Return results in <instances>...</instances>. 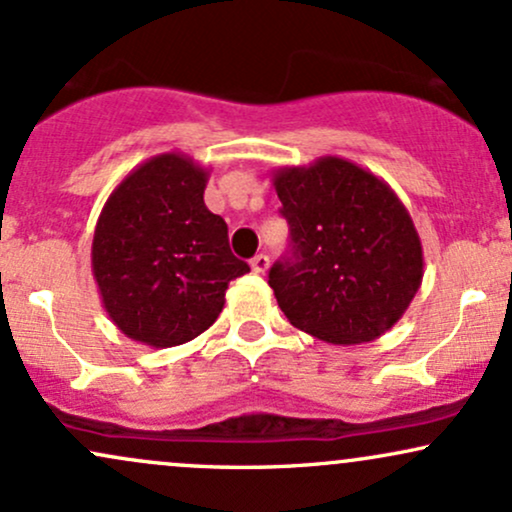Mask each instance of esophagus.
<instances>
[{"instance_id":"esophagus-1","label":"esophagus","mask_w":512,"mask_h":512,"mask_svg":"<svg viewBox=\"0 0 512 512\" xmlns=\"http://www.w3.org/2000/svg\"><path fill=\"white\" fill-rule=\"evenodd\" d=\"M250 267H252V272H257V274H264L269 269V257L264 255V252H260V255H255L250 260Z\"/></svg>"}]
</instances>
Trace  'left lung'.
I'll use <instances>...</instances> for the list:
<instances>
[{"mask_svg": "<svg viewBox=\"0 0 512 512\" xmlns=\"http://www.w3.org/2000/svg\"><path fill=\"white\" fill-rule=\"evenodd\" d=\"M272 180L291 252L269 269V286L291 325L344 346L395 327L424 279V248L392 187L339 156Z\"/></svg>", "mask_w": 512, "mask_h": 512, "instance_id": "1", "label": "left lung"}]
</instances>
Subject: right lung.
<instances>
[{"mask_svg":"<svg viewBox=\"0 0 512 512\" xmlns=\"http://www.w3.org/2000/svg\"><path fill=\"white\" fill-rule=\"evenodd\" d=\"M209 170L180 151L139 163L98 216L91 269L105 313L134 342L168 349L209 330L250 272L204 204Z\"/></svg>","mask_w":512,"mask_h":512,"instance_id":"add662e5","label":"right lung"}]
</instances>
